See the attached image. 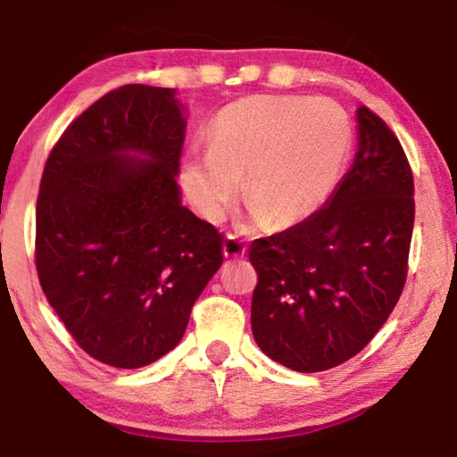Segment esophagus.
<instances>
[{
  "label": "esophagus",
  "instance_id": "obj_1",
  "mask_svg": "<svg viewBox=\"0 0 457 457\" xmlns=\"http://www.w3.org/2000/svg\"><path fill=\"white\" fill-rule=\"evenodd\" d=\"M246 253V246L242 245L238 238H234V236H228L223 242V255L225 259H240L245 257Z\"/></svg>",
  "mask_w": 457,
  "mask_h": 457
}]
</instances>
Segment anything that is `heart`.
<instances>
[{"label":"heart","mask_w":457,"mask_h":457,"mask_svg":"<svg viewBox=\"0 0 457 457\" xmlns=\"http://www.w3.org/2000/svg\"><path fill=\"white\" fill-rule=\"evenodd\" d=\"M352 147L348 113L331 99L246 96L225 105L209 129V149L189 152L181 187L206 221H221L240 192L253 225L287 229L333 194Z\"/></svg>","instance_id":"b5f03b06"}]
</instances>
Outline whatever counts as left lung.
I'll return each mask as SVG.
<instances>
[{
  "label": "left lung",
  "mask_w": 457,
  "mask_h": 457,
  "mask_svg": "<svg viewBox=\"0 0 457 457\" xmlns=\"http://www.w3.org/2000/svg\"><path fill=\"white\" fill-rule=\"evenodd\" d=\"M358 149L320 211L248 248L253 337L293 371L342 365L388 320L407 278L413 175L379 115L356 109Z\"/></svg>",
  "instance_id": "1"
}]
</instances>
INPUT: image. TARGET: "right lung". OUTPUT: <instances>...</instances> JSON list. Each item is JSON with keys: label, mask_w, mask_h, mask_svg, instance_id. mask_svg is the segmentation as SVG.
I'll return each mask as SVG.
<instances>
[{"label": "right lung", "mask_w": 457, "mask_h": 457, "mask_svg": "<svg viewBox=\"0 0 457 457\" xmlns=\"http://www.w3.org/2000/svg\"><path fill=\"white\" fill-rule=\"evenodd\" d=\"M186 107L175 88L126 84L73 120L39 183L36 265L79 348L118 369L181 342L223 263V238L181 204Z\"/></svg>", "instance_id": "1"}]
</instances>
